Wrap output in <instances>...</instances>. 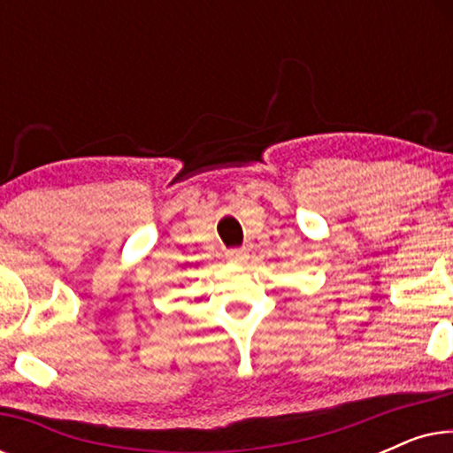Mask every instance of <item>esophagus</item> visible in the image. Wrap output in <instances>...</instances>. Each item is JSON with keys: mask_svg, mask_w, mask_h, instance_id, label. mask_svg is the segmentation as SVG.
I'll return each instance as SVG.
<instances>
[{"mask_svg": "<svg viewBox=\"0 0 453 453\" xmlns=\"http://www.w3.org/2000/svg\"><path fill=\"white\" fill-rule=\"evenodd\" d=\"M247 256H250V253H247L245 247H237V250H228L226 251V259H228V262H234V264L245 262Z\"/></svg>", "mask_w": 453, "mask_h": 453, "instance_id": "34e87169", "label": "esophagus"}]
</instances>
